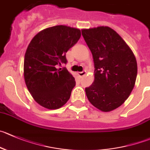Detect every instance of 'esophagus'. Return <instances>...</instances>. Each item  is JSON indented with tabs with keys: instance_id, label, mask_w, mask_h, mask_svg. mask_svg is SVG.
Wrapping results in <instances>:
<instances>
[{
	"instance_id": "obj_1",
	"label": "esophagus",
	"mask_w": 150,
	"mask_h": 150,
	"mask_svg": "<svg viewBox=\"0 0 150 150\" xmlns=\"http://www.w3.org/2000/svg\"><path fill=\"white\" fill-rule=\"evenodd\" d=\"M78 74H79V76H83L84 75L86 74V71H81V72H78Z\"/></svg>"
}]
</instances>
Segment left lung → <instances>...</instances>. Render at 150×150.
<instances>
[{
	"label": "left lung",
	"instance_id": "1",
	"mask_svg": "<svg viewBox=\"0 0 150 150\" xmlns=\"http://www.w3.org/2000/svg\"><path fill=\"white\" fill-rule=\"evenodd\" d=\"M94 62V82L85 88L89 102L100 110L116 109L129 97L137 76L132 50L116 31L108 26L83 29Z\"/></svg>",
	"mask_w": 150,
	"mask_h": 150
}]
</instances>
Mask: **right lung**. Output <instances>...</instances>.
Segmentation results:
<instances>
[{"mask_svg": "<svg viewBox=\"0 0 150 150\" xmlns=\"http://www.w3.org/2000/svg\"><path fill=\"white\" fill-rule=\"evenodd\" d=\"M81 37L78 28L56 25L35 35L24 58V79L30 93L41 106L58 109L71 96L75 79L65 68L66 52Z\"/></svg>", "mask_w": 150, "mask_h": 150, "instance_id": "obj_1", "label": "right lung"}]
</instances>
